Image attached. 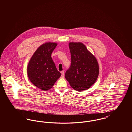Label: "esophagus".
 <instances>
[{
    "label": "esophagus",
    "instance_id": "34e87169",
    "mask_svg": "<svg viewBox=\"0 0 132 132\" xmlns=\"http://www.w3.org/2000/svg\"><path fill=\"white\" fill-rule=\"evenodd\" d=\"M61 77L64 78V71H62L61 72Z\"/></svg>",
    "mask_w": 132,
    "mask_h": 132
}]
</instances>
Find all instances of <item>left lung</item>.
Instances as JSON below:
<instances>
[{
    "label": "left lung",
    "instance_id": "1",
    "mask_svg": "<svg viewBox=\"0 0 132 132\" xmlns=\"http://www.w3.org/2000/svg\"><path fill=\"white\" fill-rule=\"evenodd\" d=\"M71 64L65 77L76 90L82 92L90 88L96 81L99 66L95 57L81 43H70Z\"/></svg>",
    "mask_w": 132,
    "mask_h": 132
}]
</instances>
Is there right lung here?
<instances>
[{
    "label": "right lung",
    "mask_w": 132,
    "mask_h": 132,
    "mask_svg": "<svg viewBox=\"0 0 132 132\" xmlns=\"http://www.w3.org/2000/svg\"><path fill=\"white\" fill-rule=\"evenodd\" d=\"M56 46L54 43H47L40 46L28 65L27 74L30 81L44 90L52 88L61 75L51 56Z\"/></svg>",
    "instance_id": "obj_1"
}]
</instances>
